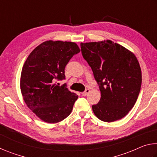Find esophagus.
<instances>
[{"label": "esophagus", "mask_w": 157, "mask_h": 157, "mask_svg": "<svg viewBox=\"0 0 157 157\" xmlns=\"http://www.w3.org/2000/svg\"><path fill=\"white\" fill-rule=\"evenodd\" d=\"M89 92H90V90L89 89H86L84 92H82V95H84V96H86V95H88L89 94Z\"/></svg>", "instance_id": "obj_1"}]
</instances>
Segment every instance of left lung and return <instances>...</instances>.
I'll use <instances>...</instances> for the list:
<instances>
[{"instance_id":"1","label":"left lung","mask_w":157,"mask_h":157,"mask_svg":"<svg viewBox=\"0 0 157 157\" xmlns=\"http://www.w3.org/2000/svg\"><path fill=\"white\" fill-rule=\"evenodd\" d=\"M80 46L101 93L99 102L92 106L94 114L107 123L123 118L134 106L141 86L137 58L111 40L81 43Z\"/></svg>"}]
</instances>
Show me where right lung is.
<instances>
[{
	"label": "right lung",
	"instance_id": "add662e5",
	"mask_svg": "<svg viewBox=\"0 0 157 157\" xmlns=\"http://www.w3.org/2000/svg\"><path fill=\"white\" fill-rule=\"evenodd\" d=\"M80 52L74 42L47 41L29 55L21 75V91L29 109L44 122L57 123L68 117L78 95L57 80L65 79L64 69Z\"/></svg>",
	"mask_w": 157,
	"mask_h": 157
}]
</instances>
